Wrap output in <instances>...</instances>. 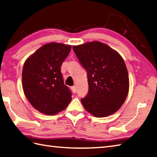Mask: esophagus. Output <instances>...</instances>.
<instances>
[{
    "label": "esophagus",
    "instance_id": "obj_1",
    "mask_svg": "<svg viewBox=\"0 0 157 157\" xmlns=\"http://www.w3.org/2000/svg\"><path fill=\"white\" fill-rule=\"evenodd\" d=\"M71 89H72V92L74 93H75L76 92V86H72V87H71Z\"/></svg>",
    "mask_w": 157,
    "mask_h": 157
}]
</instances>
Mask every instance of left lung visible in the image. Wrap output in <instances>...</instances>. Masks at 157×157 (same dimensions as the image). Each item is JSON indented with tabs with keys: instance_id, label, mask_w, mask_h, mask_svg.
Instances as JSON below:
<instances>
[{
	"instance_id": "1",
	"label": "left lung",
	"mask_w": 157,
	"mask_h": 157,
	"mask_svg": "<svg viewBox=\"0 0 157 157\" xmlns=\"http://www.w3.org/2000/svg\"><path fill=\"white\" fill-rule=\"evenodd\" d=\"M87 72L89 92L81 103L97 117L114 113L128 94L129 78L124 59L105 44L91 41L72 48Z\"/></svg>"
}]
</instances>
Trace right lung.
Masks as SVG:
<instances>
[{"label": "right lung", "instance_id": "add662e5", "mask_svg": "<svg viewBox=\"0 0 157 157\" xmlns=\"http://www.w3.org/2000/svg\"><path fill=\"white\" fill-rule=\"evenodd\" d=\"M71 50L70 45L45 44L24 63V93L31 105L41 113L55 115L65 109L71 101V91L64 85L60 71Z\"/></svg>", "mask_w": 157, "mask_h": 157}]
</instances>
